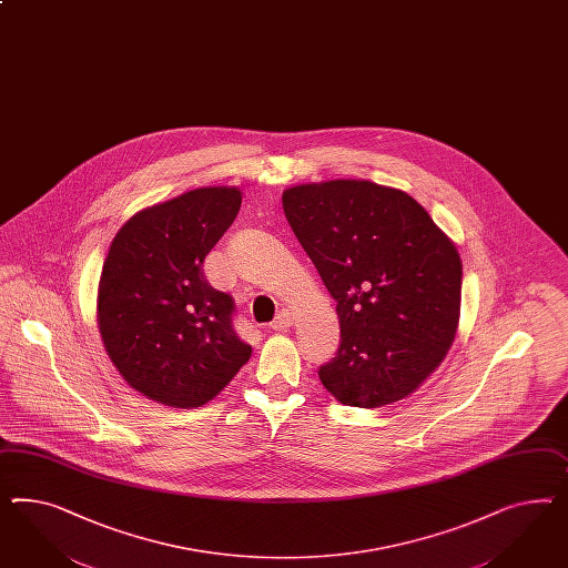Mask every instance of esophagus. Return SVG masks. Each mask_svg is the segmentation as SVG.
Instances as JSON below:
<instances>
[{"label":"esophagus","mask_w":568,"mask_h":568,"mask_svg":"<svg viewBox=\"0 0 568 568\" xmlns=\"http://www.w3.org/2000/svg\"><path fill=\"white\" fill-rule=\"evenodd\" d=\"M292 322H294V317H292L291 311H280L276 315V320H274V324H272V327L277 329V332H286V329L291 327Z\"/></svg>","instance_id":"obj_1"}]
</instances>
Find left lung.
<instances>
[{
	"label": "left lung",
	"mask_w": 568,
	"mask_h": 568,
	"mask_svg": "<svg viewBox=\"0 0 568 568\" xmlns=\"http://www.w3.org/2000/svg\"><path fill=\"white\" fill-rule=\"evenodd\" d=\"M284 215L336 298L341 348L320 379L341 405L403 400L436 372L460 317L463 261L400 189L325 180L282 193Z\"/></svg>",
	"instance_id": "8db88e82"
}]
</instances>
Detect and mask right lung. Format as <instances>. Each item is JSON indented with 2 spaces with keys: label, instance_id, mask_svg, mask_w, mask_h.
<instances>
[{
  "label": "right lung",
  "instance_id": "right-lung-1",
  "mask_svg": "<svg viewBox=\"0 0 568 568\" xmlns=\"http://www.w3.org/2000/svg\"><path fill=\"white\" fill-rule=\"evenodd\" d=\"M241 203L236 186L186 191L134 213L112 241L99 277V334L118 373L149 400L205 405L251 358L232 329V296L203 276Z\"/></svg>",
  "mask_w": 568,
  "mask_h": 568
}]
</instances>
